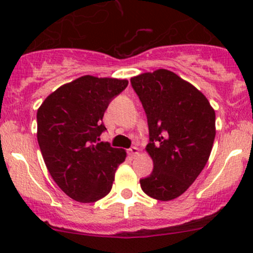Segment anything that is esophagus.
I'll list each match as a JSON object with an SVG mask.
<instances>
[{"instance_id": "obj_1", "label": "esophagus", "mask_w": 253, "mask_h": 253, "mask_svg": "<svg viewBox=\"0 0 253 253\" xmlns=\"http://www.w3.org/2000/svg\"><path fill=\"white\" fill-rule=\"evenodd\" d=\"M128 155H129L130 158H134L135 156H138L139 155V149H138V147H135V146L130 147V149L128 150Z\"/></svg>"}]
</instances>
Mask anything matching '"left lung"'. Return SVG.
Instances as JSON below:
<instances>
[{"instance_id": "obj_1", "label": "left lung", "mask_w": 253, "mask_h": 253, "mask_svg": "<svg viewBox=\"0 0 253 253\" xmlns=\"http://www.w3.org/2000/svg\"><path fill=\"white\" fill-rule=\"evenodd\" d=\"M149 124L146 152L153 171L140 179L146 195L159 201L181 196L210 159L215 110L193 84L165 69L130 78Z\"/></svg>"}]
</instances>
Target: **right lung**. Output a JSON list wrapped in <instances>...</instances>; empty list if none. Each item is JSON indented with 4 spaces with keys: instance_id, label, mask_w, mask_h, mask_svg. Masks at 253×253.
<instances>
[{
    "instance_id": "right-lung-1",
    "label": "right lung",
    "mask_w": 253,
    "mask_h": 253,
    "mask_svg": "<svg viewBox=\"0 0 253 253\" xmlns=\"http://www.w3.org/2000/svg\"><path fill=\"white\" fill-rule=\"evenodd\" d=\"M128 81L85 75L63 84L37 113V138L48 172L72 200L96 202L108 195L124 149L100 141L104 112Z\"/></svg>"
}]
</instances>
